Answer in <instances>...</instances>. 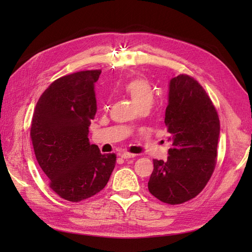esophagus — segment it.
Segmentation results:
<instances>
[{"label": "esophagus", "instance_id": "obj_1", "mask_svg": "<svg viewBox=\"0 0 252 252\" xmlns=\"http://www.w3.org/2000/svg\"><path fill=\"white\" fill-rule=\"evenodd\" d=\"M119 156L123 159H129V158H134L135 155L130 154V153H122V154H119Z\"/></svg>", "mask_w": 252, "mask_h": 252}]
</instances>
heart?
<instances>
[{
  "label": "heart",
  "mask_w": 252,
  "mask_h": 252,
  "mask_svg": "<svg viewBox=\"0 0 252 252\" xmlns=\"http://www.w3.org/2000/svg\"><path fill=\"white\" fill-rule=\"evenodd\" d=\"M122 90L130 96L137 108H141L143 106H152L155 92L147 79L143 77L132 78L123 83Z\"/></svg>",
  "instance_id": "1"
}]
</instances>
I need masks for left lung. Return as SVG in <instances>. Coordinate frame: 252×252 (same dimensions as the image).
<instances>
[{
  "instance_id": "left-lung-1",
  "label": "left lung",
  "mask_w": 252,
  "mask_h": 252,
  "mask_svg": "<svg viewBox=\"0 0 252 252\" xmlns=\"http://www.w3.org/2000/svg\"><path fill=\"white\" fill-rule=\"evenodd\" d=\"M164 123L172 146L167 161L154 159L148 189L160 201L179 205L196 197L211 178L220 120L201 85L180 74L170 80Z\"/></svg>"
}]
</instances>
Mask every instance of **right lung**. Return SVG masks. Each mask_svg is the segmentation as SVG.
I'll use <instances>...</instances> for the list:
<instances>
[{
    "instance_id": "obj_1",
    "label": "right lung",
    "mask_w": 252,
    "mask_h": 252,
    "mask_svg": "<svg viewBox=\"0 0 252 252\" xmlns=\"http://www.w3.org/2000/svg\"><path fill=\"white\" fill-rule=\"evenodd\" d=\"M100 72L79 71L55 80L32 117L30 136L37 163L51 189L68 201L99 192L116 164L115 154H100L88 137L97 109L94 83Z\"/></svg>"
}]
</instances>
